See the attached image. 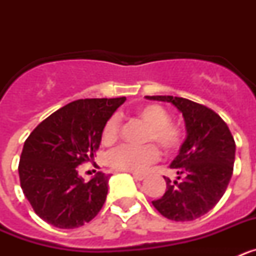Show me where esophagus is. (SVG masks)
<instances>
[{
	"instance_id": "obj_1",
	"label": "esophagus",
	"mask_w": 256,
	"mask_h": 256,
	"mask_svg": "<svg viewBox=\"0 0 256 256\" xmlns=\"http://www.w3.org/2000/svg\"><path fill=\"white\" fill-rule=\"evenodd\" d=\"M133 178L137 180H144V178H146V176L144 174H138V173H133Z\"/></svg>"
}]
</instances>
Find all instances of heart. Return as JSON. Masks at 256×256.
<instances>
[{
  "label": "heart",
  "mask_w": 256,
  "mask_h": 256,
  "mask_svg": "<svg viewBox=\"0 0 256 256\" xmlns=\"http://www.w3.org/2000/svg\"><path fill=\"white\" fill-rule=\"evenodd\" d=\"M140 120L148 126L144 141L156 142L165 154H176L184 142V130L180 126L170 122V114L159 104H146L136 112ZM120 133V119L114 115L106 122L102 130V142L112 144ZM160 158V151L155 144H144L134 148L122 144L108 155V165L116 170L142 173L156 162Z\"/></svg>",
  "instance_id": "1"
}]
</instances>
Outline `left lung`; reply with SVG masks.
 <instances>
[{
    "label": "left lung",
    "instance_id": "obj_1",
    "mask_svg": "<svg viewBox=\"0 0 256 256\" xmlns=\"http://www.w3.org/2000/svg\"><path fill=\"white\" fill-rule=\"evenodd\" d=\"M166 101L182 112L187 138L170 168L178 180L165 178L166 191L152 201L165 218L187 222L200 218L218 204L234 173L236 144L226 122L201 104L183 97L146 96Z\"/></svg>",
    "mask_w": 256,
    "mask_h": 256
}]
</instances>
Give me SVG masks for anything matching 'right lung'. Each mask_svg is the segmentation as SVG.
<instances>
[{
    "instance_id": "obj_1",
    "label": "right lung",
    "mask_w": 256,
    "mask_h": 256,
    "mask_svg": "<svg viewBox=\"0 0 256 256\" xmlns=\"http://www.w3.org/2000/svg\"><path fill=\"white\" fill-rule=\"evenodd\" d=\"M126 101L84 98L68 104L36 126L24 142L20 186L40 219L73 230L94 218L108 195V176L83 182L76 166L94 158L106 122Z\"/></svg>"
}]
</instances>
